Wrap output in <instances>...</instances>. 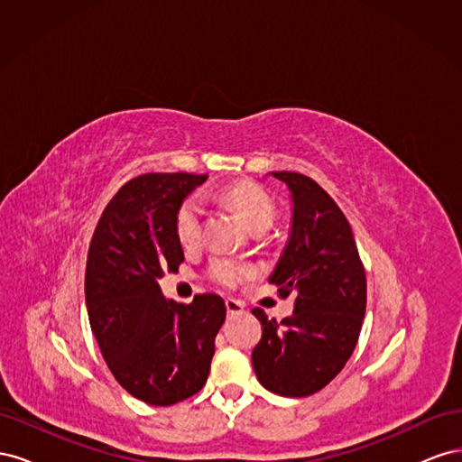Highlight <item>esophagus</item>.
<instances>
[{"label": "esophagus", "instance_id": "esophagus-1", "mask_svg": "<svg viewBox=\"0 0 462 462\" xmlns=\"http://www.w3.org/2000/svg\"><path fill=\"white\" fill-rule=\"evenodd\" d=\"M226 309H227V316H231V318L245 312V306L239 300H233V299L226 300Z\"/></svg>", "mask_w": 462, "mask_h": 462}]
</instances>
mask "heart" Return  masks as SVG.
Segmentation results:
<instances>
[{
    "label": "heart",
    "instance_id": "obj_1",
    "mask_svg": "<svg viewBox=\"0 0 462 462\" xmlns=\"http://www.w3.org/2000/svg\"><path fill=\"white\" fill-rule=\"evenodd\" d=\"M221 199L229 204L235 214L241 217L245 226L256 233H265L275 219V204L272 197L262 187L253 180H236V183L227 185L221 190ZM200 223H202V202L197 197L183 200L175 214V233L177 239L183 246H192L200 236ZM209 273L217 283L233 287L241 282L243 277L253 273V270L245 263L233 262L227 258H217L209 265Z\"/></svg>",
    "mask_w": 462,
    "mask_h": 462
}]
</instances>
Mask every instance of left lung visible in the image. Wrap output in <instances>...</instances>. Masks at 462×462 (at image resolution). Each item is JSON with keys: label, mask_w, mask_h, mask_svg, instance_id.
<instances>
[{"label": "left lung", "mask_w": 462, "mask_h": 462, "mask_svg": "<svg viewBox=\"0 0 462 462\" xmlns=\"http://www.w3.org/2000/svg\"><path fill=\"white\" fill-rule=\"evenodd\" d=\"M292 202L291 233L270 283L295 295L282 321L262 309L263 328L253 351L258 382L283 397H309L326 387L351 358L366 312V273L355 235L329 194L310 177L272 171Z\"/></svg>", "instance_id": "1"}]
</instances>
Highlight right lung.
<instances>
[{"mask_svg": "<svg viewBox=\"0 0 462 462\" xmlns=\"http://www.w3.org/2000/svg\"><path fill=\"white\" fill-rule=\"evenodd\" d=\"M208 175L146 173L106 206L88 248L85 295L94 337L119 385L153 407L204 387L226 302L197 295L179 304L158 279L185 260L175 214Z\"/></svg>", "mask_w": 462, "mask_h": 462, "instance_id": "right-lung-1", "label": "right lung"}]
</instances>
